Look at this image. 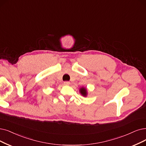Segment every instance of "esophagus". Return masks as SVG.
Listing matches in <instances>:
<instances>
[{
    "mask_svg": "<svg viewBox=\"0 0 146 146\" xmlns=\"http://www.w3.org/2000/svg\"><path fill=\"white\" fill-rule=\"evenodd\" d=\"M63 84H64V85H65V86H69L70 84V82H69V81H65V82L63 83Z\"/></svg>",
    "mask_w": 146,
    "mask_h": 146,
    "instance_id": "obj_1",
    "label": "esophagus"
}]
</instances>
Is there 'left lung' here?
I'll list each match as a JSON object with an SVG mask.
<instances>
[{
  "label": "left lung",
  "instance_id": "left-lung-1",
  "mask_svg": "<svg viewBox=\"0 0 146 146\" xmlns=\"http://www.w3.org/2000/svg\"><path fill=\"white\" fill-rule=\"evenodd\" d=\"M80 92L81 95H82L83 96H86L87 95V89L85 88V87H81L80 89Z\"/></svg>",
  "mask_w": 146,
  "mask_h": 146
}]
</instances>
